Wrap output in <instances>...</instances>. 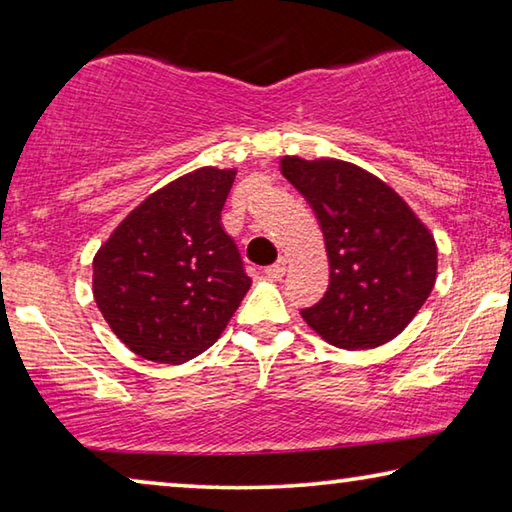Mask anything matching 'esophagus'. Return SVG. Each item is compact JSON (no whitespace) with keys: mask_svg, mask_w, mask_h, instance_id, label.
Returning <instances> with one entry per match:
<instances>
[{"mask_svg":"<svg viewBox=\"0 0 512 512\" xmlns=\"http://www.w3.org/2000/svg\"><path fill=\"white\" fill-rule=\"evenodd\" d=\"M284 273H287V259H277L275 264L264 268V275L268 280H282Z\"/></svg>","mask_w":512,"mask_h":512,"instance_id":"esophagus-1","label":"esophagus"}]
</instances>
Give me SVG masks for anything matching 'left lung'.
<instances>
[{"instance_id": "obj_1", "label": "left lung", "mask_w": 512, "mask_h": 512, "mask_svg": "<svg viewBox=\"0 0 512 512\" xmlns=\"http://www.w3.org/2000/svg\"><path fill=\"white\" fill-rule=\"evenodd\" d=\"M280 171L318 216L329 287L305 323L343 350L393 341L427 302L438 275V246L409 203L357 164L282 155Z\"/></svg>"}]
</instances>
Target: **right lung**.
<instances>
[{"label":"right lung","instance_id":"add662e5","mask_svg":"<svg viewBox=\"0 0 512 512\" xmlns=\"http://www.w3.org/2000/svg\"><path fill=\"white\" fill-rule=\"evenodd\" d=\"M237 169L201 167L144 198L92 259V293L117 339L185 363L223 334L253 280L221 210Z\"/></svg>","mask_w":512,"mask_h":512}]
</instances>
